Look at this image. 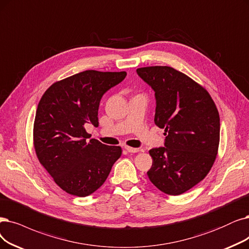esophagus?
Here are the masks:
<instances>
[{"mask_svg": "<svg viewBox=\"0 0 249 249\" xmlns=\"http://www.w3.org/2000/svg\"><path fill=\"white\" fill-rule=\"evenodd\" d=\"M124 149L130 153H137L139 152V149L138 148H133V147H130V146H124Z\"/></svg>", "mask_w": 249, "mask_h": 249, "instance_id": "1", "label": "esophagus"}]
</instances>
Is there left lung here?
<instances>
[{
	"label": "left lung",
	"instance_id": "obj_1",
	"mask_svg": "<svg viewBox=\"0 0 249 249\" xmlns=\"http://www.w3.org/2000/svg\"><path fill=\"white\" fill-rule=\"evenodd\" d=\"M137 73L155 92L154 123L164 128V147L149 151V180L161 192L180 195L206 177L220 143V115L211 95L170 66H149Z\"/></svg>",
	"mask_w": 249,
	"mask_h": 249
}]
</instances>
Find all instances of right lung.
Here are the masks:
<instances>
[{
	"label": "right lung",
	"mask_w": 249,
	"mask_h": 249,
	"mask_svg": "<svg viewBox=\"0 0 249 249\" xmlns=\"http://www.w3.org/2000/svg\"><path fill=\"white\" fill-rule=\"evenodd\" d=\"M125 76V71H86L54 83L39 100L34 124L36 153L65 192L91 195L121 157L119 146H107L95 139L88 141L86 125H99L102 96Z\"/></svg>",
	"instance_id": "right-lung-1"
}]
</instances>
